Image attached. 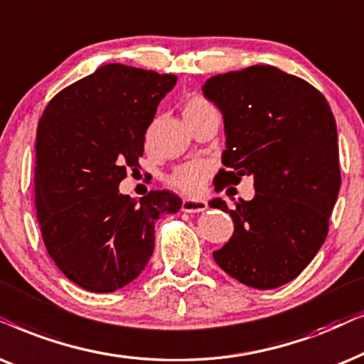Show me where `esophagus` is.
<instances>
[{
	"label": "esophagus",
	"instance_id": "34e87169",
	"mask_svg": "<svg viewBox=\"0 0 364 364\" xmlns=\"http://www.w3.org/2000/svg\"><path fill=\"white\" fill-rule=\"evenodd\" d=\"M207 209L205 200H196V199H183L182 200V210L193 214V212H204Z\"/></svg>",
	"mask_w": 364,
	"mask_h": 364
}]
</instances>
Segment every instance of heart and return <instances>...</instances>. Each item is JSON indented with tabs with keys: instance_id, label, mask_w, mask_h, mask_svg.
Here are the masks:
<instances>
[{
	"instance_id": "b5f03b06",
	"label": "heart",
	"mask_w": 364,
	"mask_h": 364,
	"mask_svg": "<svg viewBox=\"0 0 364 364\" xmlns=\"http://www.w3.org/2000/svg\"><path fill=\"white\" fill-rule=\"evenodd\" d=\"M210 110H215L210 102H207L204 97L193 95L183 103L182 113L186 122H192L197 117L204 115V113ZM207 173H209V165L205 162H188L182 165V167L176 168L172 176L168 177V182L173 187H177L178 191L186 193H197L202 188V186H204Z\"/></svg>"
}]
</instances>
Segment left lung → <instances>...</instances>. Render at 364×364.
<instances>
[{"instance_id": "8db88e82", "label": "left lung", "mask_w": 364, "mask_h": 364, "mask_svg": "<svg viewBox=\"0 0 364 364\" xmlns=\"http://www.w3.org/2000/svg\"><path fill=\"white\" fill-rule=\"evenodd\" d=\"M202 92L224 119L219 188L242 176L256 188L234 209L209 202L234 223L214 259L242 284L274 289L303 272L328 235L341 186L333 112L313 85L271 65L215 75Z\"/></svg>"}]
</instances>
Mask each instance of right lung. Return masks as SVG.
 I'll return each mask as SVG.
<instances>
[{
  "instance_id": "1",
  "label": "right lung",
  "mask_w": 364,
  "mask_h": 364,
  "mask_svg": "<svg viewBox=\"0 0 364 364\" xmlns=\"http://www.w3.org/2000/svg\"><path fill=\"white\" fill-rule=\"evenodd\" d=\"M176 83V75L108 63L61 90L38 122L41 237L60 271L83 289L113 292L139 277L154 252L155 220L181 209L168 191H152L140 202L119 191Z\"/></svg>"
}]
</instances>
